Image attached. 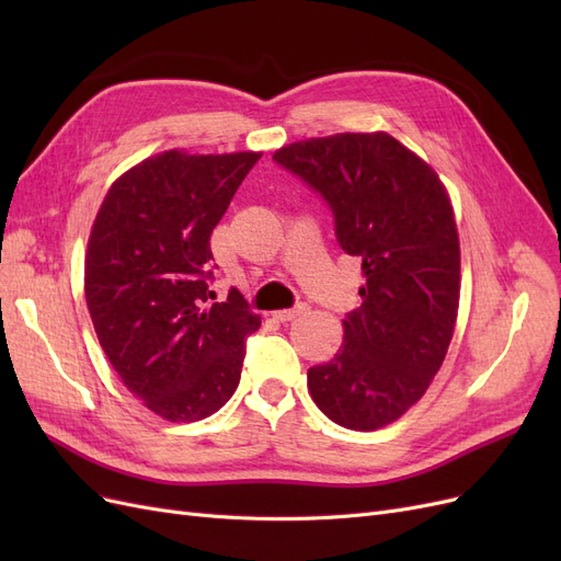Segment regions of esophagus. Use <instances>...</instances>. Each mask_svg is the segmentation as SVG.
I'll return each mask as SVG.
<instances>
[{
	"label": "esophagus",
	"instance_id": "1",
	"mask_svg": "<svg viewBox=\"0 0 561 561\" xmlns=\"http://www.w3.org/2000/svg\"><path fill=\"white\" fill-rule=\"evenodd\" d=\"M301 313H307V307H295V309H283V311H274L271 316H274L276 320H280V322H287V320H295L297 316H301Z\"/></svg>",
	"mask_w": 561,
	"mask_h": 561
}]
</instances>
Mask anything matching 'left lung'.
Instances as JSON below:
<instances>
[{
	"instance_id": "left-lung-1",
	"label": "left lung",
	"mask_w": 561,
	"mask_h": 561,
	"mask_svg": "<svg viewBox=\"0 0 561 561\" xmlns=\"http://www.w3.org/2000/svg\"><path fill=\"white\" fill-rule=\"evenodd\" d=\"M274 159L322 194L339 245L363 260V304L334 360L309 369V393L339 426L383 428L426 393L454 334L461 245L449 194L383 130L297 140Z\"/></svg>"
}]
</instances>
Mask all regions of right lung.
<instances>
[{
  "label": "right lung",
  "mask_w": 561,
  "mask_h": 561,
  "mask_svg": "<svg viewBox=\"0 0 561 561\" xmlns=\"http://www.w3.org/2000/svg\"><path fill=\"white\" fill-rule=\"evenodd\" d=\"M262 151L168 149L116 178L93 219L83 293L107 360L147 410L173 423L233 396L262 318L239 290L208 301L210 233Z\"/></svg>",
  "instance_id": "add662e5"
}]
</instances>
